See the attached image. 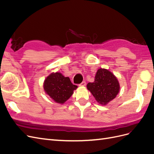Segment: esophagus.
Returning <instances> with one entry per match:
<instances>
[{"mask_svg":"<svg viewBox=\"0 0 154 154\" xmlns=\"http://www.w3.org/2000/svg\"><path fill=\"white\" fill-rule=\"evenodd\" d=\"M86 85V82H82L80 85H79V86L80 87H84Z\"/></svg>","mask_w":154,"mask_h":154,"instance_id":"1","label":"esophagus"}]
</instances>
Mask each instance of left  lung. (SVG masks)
I'll return each mask as SVG.
<instances>
[{
	"instance_id": "1",
	"label": "left lung",
	"mask_w": 154,
	"mask_h": 154,
	"mask_svg": "<svg viewBox=\"0 0 154 154\" xmlns=\"http://www.w3.org/2000/svg\"><path fill=\"white\" fill-rule=\"evenodd\" d=\"M87 89L101 105H106L114 100L119 92V83L114 74L109 70L100 68L96 72L94 82L88 83Z\"/></svg>"
}]
</instances>
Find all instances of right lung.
<instances>
[{"label":"right lung","instance_id":"add662e5","mask_svg":"<svg viewBox=\"0 0 154 154\" xmlns=\"http://www.w3.org/2000/svg\"><path fill=\"white\" fill-rule=\"evenodd\" d=\"M78 86L73 85L69 77H65L60 72H53L45 78L44 89L46 94L55 102L63 104L76 90Z\"/></svg>","mask_w":154,"mask_h":154}]
</instances>
